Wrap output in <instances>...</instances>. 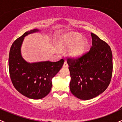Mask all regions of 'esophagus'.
Masks as SVG:
<instances>
[{
  "instance_id": "1",
  "label": "esophagus",
  "mask_w": 122,
  "mask_h": 122,
  "mask_svg": "<svg viewBox=\"0 0 122 122\" xmlns=\"http://www.w3.org/2000/svg\"><path fill=\"white\" fill-rule=\"evenodd\" d=\"M68 66V64H67V62L66 61H65V62H64V65H63V67H64V68H66V67Z\"/></svg>"
}]
</instances>
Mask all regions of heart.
<instances>
[{
  "label": "heart",
  "instance_id": "b5f03b06",
  "mask_svg": "<svg viewBox=\"0 0 122 122\" xmlns=\"http://www.w3.org/2000/svg\"><path fill=\"white\" fill-rule=\"evenodd\" d=\"M88 42L81 35L71 33L64 35L60 41L61 48L72 47L69 54L71 57H78L81 56L87 46Z\"/></svg>",
  "mask_w": 122,
  "mask_h": 122
}]
</instances>
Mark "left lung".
Instances as JSON below:
<instances>
[{
  "mask_svg": "<svg viewBox=\"0 0 122 122\" xmlns=\"http://www.w3.org/2000/svg\"><path fill=\"white\" fill-rule=\"evenodd\" d=\"M92 46L77 58H68L71 80L70 90L81 100H89L107 89L112 75V54L110 46L91 33Z\"/></svg>",
  "mask_w": 122,
  "mask_h": 122,
  "instance_id": "left-lung-1",
  "label": "left lung"
}]
</instances>
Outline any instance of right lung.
Returning a JSON list of instances; mask_svg holds the SVG:
<instances>
[{"instance_id": "obj_1", "label": "right lung", "mask_w": 122, "mask_h": 122, "mask_svg": "<svg viewBox=\"0 0 122 122\" xmlns=\"http://www.w3.org/2000/svg\"><path fill=\"white\" fill-rule=\"evenodd\" d=\"M34 29L26 32L12 44L9 53L8 68L12 84L21 94L31 99H41L49 93L51 80L60 71L64 59L57 62L29 63L22 58L20 47L25 36L38 31Z\"/></svg>"}]
</instances>
